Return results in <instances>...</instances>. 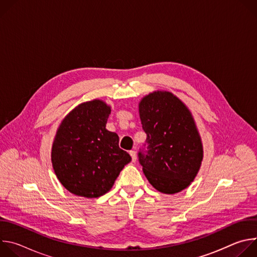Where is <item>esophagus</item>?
Returning <instances> with one entry per match:
<instances>
[{
  "mask_svg": "<svg viewBox=\"0 0 257 257\" xmlns=\"http://www.w3.org/2000/svg\"><path fill=\"white\" fill-rule=\"evenodd\" d=\"M129 154H130V156H131L132 162H135V161H136V153H135L134 151H130Z\"/></svg>",
  "mask_w": 257,
  "mask_h": 257,
  "instance_id": "1",
  "label": "esophagus"
}]
</instances>
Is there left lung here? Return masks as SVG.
<instances>
[{
	"instance_id": "1",
	"label": "left lung",
	"mask_w": 257,
	"mask_h": 257,
	"mask_svg": "<svg viewBox=\"0 0 257 257\" xmlns=\"http://www.w3.org/2000/svg\"><path fill=\"white\" fill-rule=\"evenodd\" d=\"M139 115L146 140L138 161L151 184L174 194L194 180L203 157L194 120L171 92L156 91L142 98Z\"/></svg>"
}]
</instances>
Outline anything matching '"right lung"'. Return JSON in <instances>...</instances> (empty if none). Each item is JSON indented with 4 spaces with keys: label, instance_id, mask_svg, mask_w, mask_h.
<instances>
[{
    "label": "right lung",
    "instance_id": "obj_1",
    "mask_svg": "<svg viewBox=\"0 0 257 257\" xmlns=\"http://www.w3.org/2000/svg\"><path fill=\"white\" fill-rule=\"evenodd\" d=\"M111 108L94 99L83 102L63 120L52 150L54 171L71 193L95 198L105 194L130 155L119 148V136L105 129Z\"/></svg>",
    "mask_w": 257,
    "mask_h": 257
}]
</instances>
